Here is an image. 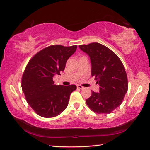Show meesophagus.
I'll return each instance as SVG.
<instances>
[{"instance_id": "obj_1", "label": "esophagus", "mask_w": 150, "mask_h": 150, "mask_svg": "<svg viewBox=\"0 0 150 150\" xmlns=\"http://www.w3.org/2000/svg\"><path fill=\"white\" fill-rule=\"evenodd\" d=\"M77 88L81 89V90H82V89H84V87H83V86H82L81 85H77Z\"/></svg>"}]
</instances>
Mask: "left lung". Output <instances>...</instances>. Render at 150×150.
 Instances as JSON below:
<instances>
[{"mask_svg":"<svg viewBox=\"0 0 150 150\" xmlns=\"http://www.w3.org/2000/svg\"><path fill=\"white\" fill-rule=\"evenodd\" d=\"M79 47L90 57L91 76L100 86L98 93L92 91L86 104L95 113H110L121 104L128 91L123 64L113 51L101 44L93 42Z\"/></svg>","mask_w":150,"mask_h":150,"instance_id":"left-lung-1","label":"left lung"}]
</instances>
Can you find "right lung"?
<instances>
[{"label": "right lung", "instance_id": "1", "mask_svg": "<svg viewBox=\"0 0 150 150\" xmlns=\"http://www.w3.org/2000/svg\"><path fill=\"white\" fill-rule=\"evenodd\" d=\"M77 46H50L30 59L22 75L21 86L27 103L39 116L50 118L61 113L68 105L75 85H55L53 77L60 75Z\"/></svg>", "mask_w": 150, "mask_h": 150}]
</instances>
